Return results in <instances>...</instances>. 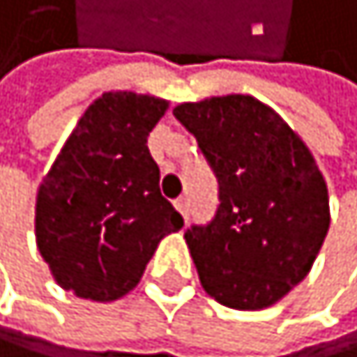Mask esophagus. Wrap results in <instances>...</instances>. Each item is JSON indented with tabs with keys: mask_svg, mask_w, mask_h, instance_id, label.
I'll use <instances>...</instances> for the list:
<instances>
[{
	"mask_svg": "<svg viewBox=\"0 0 357 357\" xmlns=\"http://www.w3.org/2000/svg\"><path fill=\"white\" fill-rule=\"evenodd\" d=\"M173 206L177 208V213H180V215L186 219V215H188V202H186L184 197H180V199H175V202H173Z\"/></svg>",
	"mask_w": 357,
	"mask_h": 357,
	"instance_id": "esophagus-1",
	"label": "esophagus"
}]
</instances>
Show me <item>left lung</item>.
<instances>
[{"instance_id": "1", "label": "left lung", "mask_w": 357, "mask_h": 357, "mask_svg": "<svg viewBox=\"0 0 357 357\" xmlns=\"http://www.w3.org/2000/svg\"><path fill=\"white\" fill-rule=\"evenodd\" d=\"M219 182L211 224L184 232L202 287L232 310H263L310 274L329 230V195L314 155L285 120L252 96L182 102Z\"/></svg>"}]
</instances>
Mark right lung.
Returning <instances> with one entry per match:
<instances>
[{
  "instance_id": "right-lung-1",
  "label": "right lung",
  "mask_w": 357,
  "mask_h": 357,
  "mask_svg": "<svg viewBox=\"0 0 357 357\" xmlns=\"http://www.w3.org/2000/svg\"><path fill=\"white\" fill-rule=\"evenodd\" d=\"M169 102L105 91L87 107L37 193L34 234L54 281L109 303L140 283L158 243L184 226L160 193L146 138Z\"/></svg>"
}]
</instances>
